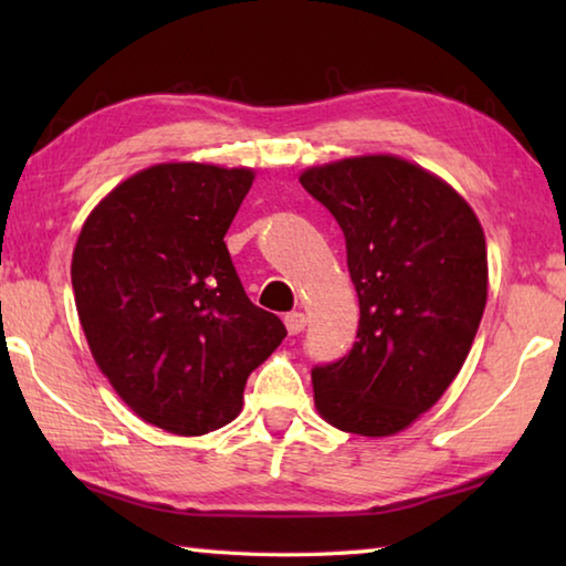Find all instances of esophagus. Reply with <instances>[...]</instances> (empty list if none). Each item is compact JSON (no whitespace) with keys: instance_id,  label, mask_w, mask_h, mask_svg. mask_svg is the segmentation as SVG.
<instances>
[{"instance_id":"esophagus-1","label":"esophagus","mask_w":566,"mask_h":566,"mask_svg":"<svg viewBox=\"0 0 566 566\" xmlns=\"http://www.w3.org/2000/svg\"><path fill=\"white\" fill-rule=\"evenodd\" d=\"M284 324L290 334H300L306 327V317L302 312H290V314H284Z\"/></svg>"}]
</instances>
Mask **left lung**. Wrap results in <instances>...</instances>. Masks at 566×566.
<instances>
[{
  "mask_svg": "<svg viewBox=\"0 0 566 566\" xmlns=\"http://www.w3.org/2000/svg\"><path fill=\"white\" fill-rule=\"evenodd\" d=\"M302 187L337 219L359 296L347 357L312 369L319 415L342 432L387 437L444 395L486 304V244L457 191L405 159L312 167Z\"/></svg>",
  "mask_w": 566,
  "mask_h": 566,
  "instance_id": "obj_1",
  "label": "left lung"
}]
</instances>
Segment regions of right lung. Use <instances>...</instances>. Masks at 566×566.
<instances>
[{
  "mask_svg": "<svg viewBox=\"0 0 566 566\" xmlns=\"http://www.w3.org/2000/svg\"><path fill=\"white\" fill-rule=\"evenodd\" d=\"M252 179L195 161L149 167L102 199L76 239L72 290L94 361L134 415L171 434L229 424L249 375L286 337L224 244Z\"/></svg>",
  "mask_w": 566,
  "mask_h": 566,
  "instance_id": "1",
  "label": "right lung"
}]
</instances>
